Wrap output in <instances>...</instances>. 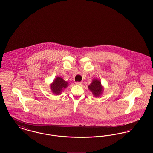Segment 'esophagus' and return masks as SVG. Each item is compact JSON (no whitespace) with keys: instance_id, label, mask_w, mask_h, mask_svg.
Segmentation results:
<instances>
[{"instance_id":"esophagus-1","label":"esophagus","mask_w":153,"mask_h":153,"mask_svg":"<svg viewBox=\"0 0 153 153\" xmlns=\"http://www.w3.org/2000/svg\"><path fill=\"white\" fill-rule=\"evenodd\" d=\"M76 84L81 85V84H82V82H76Z\"/></svg>"}]
</instances>
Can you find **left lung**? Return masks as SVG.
<instances>
[{
  "mask_svg": "<svg viewBox=\"0 0 153 153\" xmlns=\"http://www.w3.org/2000/svg\"><path fill=\"white\" fill-rule=\"evenodd\" d=\"M88 89L96 97L100 96L103 92V87L102 85L101 82L97 79L92 80V83L88 86Z\"/></svg>",
  "mask_w": 153,
  "mask_h": 153,
  "instance_id": "obj_1",
  "label": "left lung"
}]
</instances>
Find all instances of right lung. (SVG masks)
Wrapping results in <instances>:
<instances>
[{"label": "right lung", "mask_w": 153, "mask_h": 153, "mask_svg": "<svg viewBox=\"0 0 153 153\" xmlns=\"http://www.w3.org/2000/svg\"><path fill=\"white\" fill-rule=\"evenodd\" d=\"M68 83L60 77H57L51 84V89L53 94L56 95H60L63 89L68 87Z\"/></svg>", "instance_id": "1"}]
</instances>
